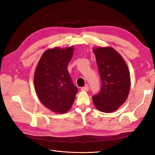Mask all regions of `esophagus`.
I'll use <instances>...</instances> for the list:
<instances>
[{
    "mask_svg": "<svg viewBox=\"0 0 155 155\" xmlns=\"http://www.w3.org/2000/svg\"><path fill=\"white\" fill-rule=\"evenodd\" d=\"M88 90H89V88H88V85H86L85 87H83L81 88V91H88Z\"/></svg>",
    "mask_w": 155,
    "mask_h": 155,
    "instance_id": "34e87169",
    "label": "esophagus"
}]
</instances>
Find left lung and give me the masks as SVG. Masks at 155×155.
Returning <instances> with one entry per match:
<instances>
[{
  "instance_id": "1",
  "label": "left lung",
  "mask_w": 155,
  "mask_h": 155,
  "mask_svg": "<svg viewBox=\"0 0 155 155\" xmlns=\"http://www.w3.org/2000/svg\"><path fill=\"white\" fill-rule=\"evenodd\" d=\"M102 85L93 96L95 107L104 113L115 111L127 100L130 87L129 71L121 55L111 47L94 48Z\"/></svg>"
}]
</instances>
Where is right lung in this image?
Listing matches in <instances>:
<instances>
[{
  "instance_id": "1",
  "label": "right lung",
  "mask_w": 155,
  "mask_h": 155,
  "mask_svg": "<svg viewBox=\"0 0 155 155\" xmlns=\"http://www.w3.org/2000/svg\"><path fill=\"white\" fill-rule=\"evenodd\" d=\"M73 51V47L48 49L35 70L34 84L38 99L57 113H65L70 109L78 91L67 70Z\"/></svg>"
}]
</instances>
